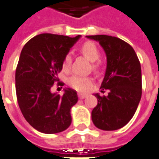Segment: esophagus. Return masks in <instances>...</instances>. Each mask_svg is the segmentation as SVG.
<instances>
[{
  "mask_svg": "<svg viewBox=\"0 0 159 159\" xmlns=\"http://www.w3.org/2000/svg\"><path fill=\"white\" fill-rule=\"evenodd\" d=\"M86 97H87V94H84V93L78 94V98H79L80 99H84V98H85Z\"/></svg>",
  "mask_w": 159,
  "mask_h": 159,
  "instance_id": "1",
  "label": "esophagus"
}]
</instances>
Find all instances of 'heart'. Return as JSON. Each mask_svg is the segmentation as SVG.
Instances as JSON below:
<instances>
[{
  "instance_id": "heart-1",
  "label": "heart",
  "mask_w": 159,
  "mask_h": 159,
  "mask_svg": "<svg viewBox=\"0 0 159 159\" xmlns=\"http://www.w3.org/2000/svg\"><path fill=\"white\" fill-rule=\"evenodd\" d=\"M80 52L82 53L88 60L92 62L98 61L100 57V52L98 50L97 45L91 42H87V43H84L80 48ZM70 65L71 57L70 54H67L65 57H63V60H62V63H61L62 70L64 71H68L70 68ZM92 68L94 70H97L98 65L96 63H93ZM68 84L70 87L78 91H84V90L88 89L89 87L91 85L92 78L88 77V76H81V75H75L69 78Z\"/></svg>"
}]
</instances>
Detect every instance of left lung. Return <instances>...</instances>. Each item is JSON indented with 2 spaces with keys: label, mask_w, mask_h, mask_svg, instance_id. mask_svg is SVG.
I'll use <instances>...</instances> for the list:
<instances>
[{
  "label": "left lung",
  "mask_w": 159,
  "mask_h": 159,
  "mask_svg": "<svg viewBox=\"0 0 159 159\" xmlns=\"http://www.w3.org/2000/svg\"><path fill=\"white\" fill-rule=\"evenodd\" d=\"M99 43L107 57L105 75L101 84L102 92L91 112L93 124L102 130H116L132 118L142 96L141 65L133 48L121 39L105 34L87 35Z\"/></svg>",
  "instance_id": "left-lung-1"
}]
</instances>
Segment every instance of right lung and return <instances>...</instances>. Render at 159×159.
Segmentation results:
<instances>
[{
  "mask_svg": "<svg viewBox=\"0 0 159 159\" xmlns=\"http://www.w3.org/2000/svg\"><path fill=\"white\" fill-rule=\"evenodd\" d=\"M81 37L41 34L30 39L20 52L16 70L17 102L27 122L45 134L61 132L71 124L70 109L77 102L76 91L64 89L60 96L50 89L59 82L63 57Z\"/></svg>",
  "mask_w": 159,
  "mask_h": 159,
  "instance_id": "right-lung-1",
  "label": "right lung"
}]
</instances>
